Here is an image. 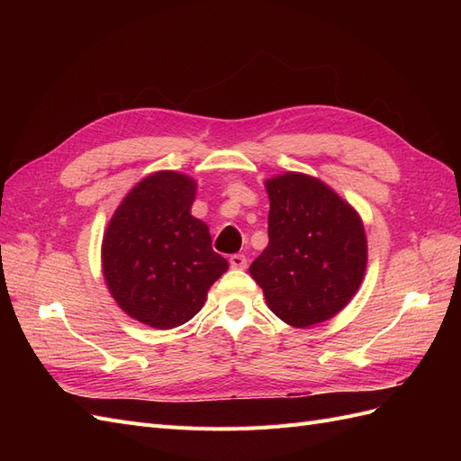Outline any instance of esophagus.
Listing matches in <instances>:
<instances>
[{"mask_svg":"<svg viewBox=\"0 0 461 461\" xmlns=\"http://www.w3.org/2000/svg\"><path fill=\"white\" fill-rule=\"evenodd\" d=\"M229 263H230L232 269H246L248 259H246V256H242V254H234V256L229 258Z\"/></svg>","mask_w":461,"mask_h":461,"instance_id":"1","label":"esophagus"}]
</instances>
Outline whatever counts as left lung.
<instances>
[{"label": "left lung", "mask_w": 461, "mask_h": 461, "mask_svg": "<svg viewBox=\"0 0 461 461\" xmlns=\"http://www.w3.org/2000/svg\"><path fill=\"white\" fill-rule=\"evenodd\" d=\"M269 246L249 265L269 310L292 327L337 315L367 265L364 222L321 180L286 173L267 180Z\"/></svg>", "instance_id": "obj_1"}]
</instances>
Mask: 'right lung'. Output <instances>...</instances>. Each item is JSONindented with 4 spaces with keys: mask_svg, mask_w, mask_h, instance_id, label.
I'll use <instances>...</instances> for the list:
<instances>
[{
    "mask_svg": "<svg viewBox=\"0 0 461 461\" xmlns=\"http://www.w3.org/2000/svg\"><path fill=\"white\" fill-rule=\"evenodd\" d=\"M196 183L159 171L140 180L111 217L102 244L104 276L121 310L156 329L185 325L229 269L205 222L190 215Z\"/></svg>",
    "mask_w": 461,
    "mask_h": 461,
    "instance_id": "1",
    "label": "right lung"
}]
</instances>
